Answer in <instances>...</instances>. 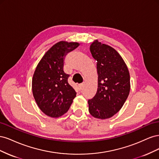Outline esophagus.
<instances>
[{
    "mask_svg": "<svg viewBox=\"0 0 159 159\" xmlns=\"http://www.w3.org/2000/svg\"><path fill=\"white\" fill-rule=\"evenodd\" d=\"M84 87V83H82V84H79V89H80V90H81V89H83Z\"/></svg>",
    "mask_w": 159,
    "mask_h": 159,
    "instance_id": "esophagus-1",
    "label": "esophagus"
}]
</instances>
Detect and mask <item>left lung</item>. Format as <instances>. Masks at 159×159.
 <instances>
[{"label": "left lung", "instance_id": "1", "mask_svg": "<svg viewBox=\"0 0 159 159\" xmlns=\"http://www.w3.org/2000/svg\"><path fill=\"white\" fill-rule=\"evenodd\" d=\"M90 52L97 61V93L88 100L89 112L93 117L105 119L113 117L121 109L130 91L127 66L112 47L95 40Z\"/></svg>", "mask_w": 159, "mask_h": 159}]
</instances>
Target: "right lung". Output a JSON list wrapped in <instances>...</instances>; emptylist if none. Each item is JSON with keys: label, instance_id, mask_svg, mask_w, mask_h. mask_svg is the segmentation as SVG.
<instances>
[{"label": "right lung", "instance_id": "obj_1", "mask_svg": "<svg viewBox=\"0 0 159 159\" xmlns=\"http://www.w3.org/2000/svg\"><path fill=\"white\" fill-rule=\"evenodd\" d=\"M78 42L56 43L38 63L33 75L34 98L42 111L51 117H59L68 111L76 92L68 84L70 75L64 71L65 56L78 47Z\"/></svg>", "mask_w": 159, "mask_h": 159}]
</instances>
